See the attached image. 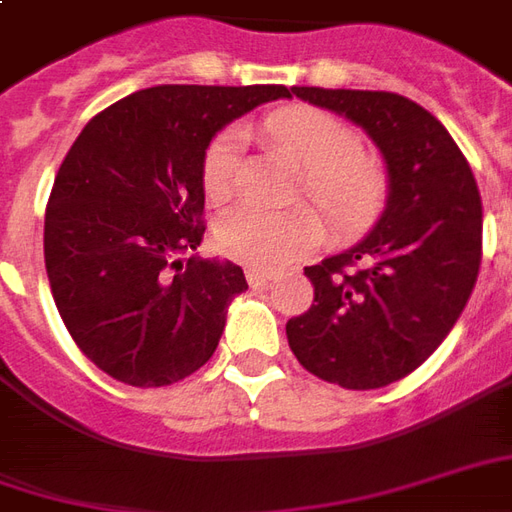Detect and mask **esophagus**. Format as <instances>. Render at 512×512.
Returning a JSON list of instances; mask_svg holds the SVG:
<instances>
[{
	"instance_id": "obj_1",
	"label": "esophagus",
	"mask_w": 512,
	"mask_h": 512,
	"mask_svg": "<svg viewBox=\"0 0 512 512\" xmlns=\"http://www.w3.org/2000/svg\"><path fill=\"white\" fill-rule=\"evenodd\" d=\"M271 280H274V274H268L263 268H246V282H249L252 288H266V285H271Z\"/></svg>"
}]
</instances>
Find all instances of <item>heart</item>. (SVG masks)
<instances>
[{
  "instance_id": "obj_1",
  "label": "heart",
  "mask_w": 512,
  "mask_h": 512,
  "mask_svg": "<svg viewBox=\"0 0 512 512\" xmlns=\"http://www.w3.org/2000/svg\"><path fill=\"white\" fill-rule=\"evenodd\" d=\"M271 144L302 163V185L338 232L368 227L388 196V174L377 157L360 149L357 132L318 107H285L263 119ZM238 177V132H219L202 160L205 194L227 199ZM324 219L313 205L266 210L232 207L216 227L221 255L255 268H285L324 241Z\"/></svg>"
}]
</instances>
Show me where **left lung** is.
Wrapping results in <instances>:
<instances>
[{
	"instance_id": "obj_1",
	"label": "left lung",
	"mask_w": 512,
	"mask_h": 512,
	"mask_svg": "<svg viewBox=\"0 0 512 512\" xmlns=\"http://www.w3.org/2000/svg\"><path fill=\"white\" fill-rule=\"evenodd\" d=\"M368 132L388 169L377 227L341 255L307 266L313 305L285 324L296 360L349 391L416 371L455 327L482 260V199L441 121L407 96L291 88Z\"/></svg>"
}]
</instances>
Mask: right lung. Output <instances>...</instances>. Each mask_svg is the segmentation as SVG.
<instances>
[{
    "mask_svg": "<svg viewBox=\"0 0 512 512\" xmlns=\"http://www.w3.org/2000/svg\"><path fill=\"white\" fill-rule=\"evenodd\" d=\"M285 85H157L88 121L44 219L46 277L80 352L113 380L160 388L202 368L246 277L202 244V160L213 135Z\"/></svg>",
    "mask_w": 512,
    "mask_h": 512,
    "instance_id": "add662e5",
    "label": "right lung"
}]
</instances>
